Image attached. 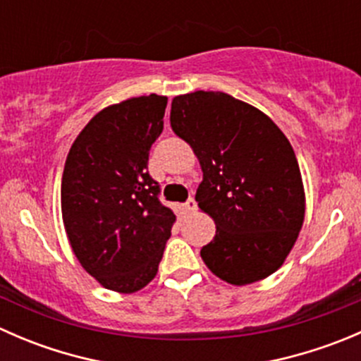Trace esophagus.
I'll list each match as a JSON object with an SVG mask.
<instances>
[{"label": "esophagus", "mask_w": 361, "mask_h": 361, "mask_svg": "<svg viewBox=\"0 0 361 361\" xmlns=\"http://www.w3.org/2000/svg\"><path fill=\"white\" fill-rule=\"evenodd\" d=\"M183 207H185V211H187V213H190V211H194L195 207H197V202H195L194 197H190L187 202L183 204Z\"/></svg>", "instance_id": "1"}]
</instances>
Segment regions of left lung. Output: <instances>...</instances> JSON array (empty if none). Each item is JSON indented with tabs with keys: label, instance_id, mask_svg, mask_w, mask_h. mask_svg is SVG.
<instances>
[{
	"label": "left lung",
	"instance_id": "8db88e82",
	"mask_svg": "<svg viewBox=\"0 0 361 361\" xmlns=\"http://www.w3.org/2000/svg\"><path fill=\"white\" fill-rule=\"evenodd\" d=\"M171 127L197 155L195 201L216 225L201 257L214 276L250 285L278 271L304 224L295 152L265 113L225 92L176 96Z\"/></svg>",
	"mask_w": 361,
	"mask_h": 361
}]
</instances>
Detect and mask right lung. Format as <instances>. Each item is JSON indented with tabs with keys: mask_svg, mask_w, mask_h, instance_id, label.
Returning a JSON list of instances; mask_svg holds the SVG:
<instances>
[{
	"mask_svg": "<svg viewBox=\"0 0 361 361\" xmlns=\"http://www.w3.org/2000/svg\"><path fill=\"white\" fill-rule=\"evenodd\" d=\"M167 97H130L104 108L69 150L61 185L64 228L82 267L104 288L134 293L155 278L173 209L148 174Z\"/></svg>",
	"mask_w": 361,
	"mask_h": 361,
	"instance_id": "right-lung-1",
	"label": "right lung"
}]
</instances>
